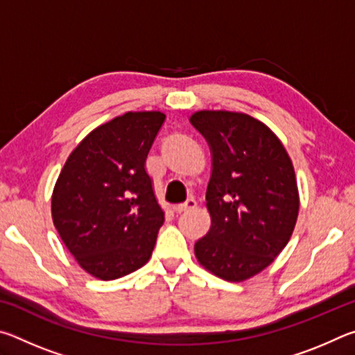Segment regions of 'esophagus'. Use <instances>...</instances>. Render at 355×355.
Segmentation results:
<instances>
[{
  "mask_svg": "<svg viewBox=\"0 0 355 355\" xmlns=\"http://www.w3.org/2000/svg\"><path fill=\"white\" fill-rule=\"evenodd\" d=\"M197 205V202L194 199H188L184 203H178V205L173 208L177 213H184V211H191V209H194Z\"/></svg>",
  "mask_w": 355,
  "mask_h": 355,
  "instance_id": "1",
  "label": "esophagus"
}]
</instances>
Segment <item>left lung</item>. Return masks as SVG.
I'll return each mask as SVG.
<instances>
[{"label": "left lung", "mask_w": 355, "mask_h": 355, "mask_svg": "<svg viewBox=\"0 0 355 355\" xmlns=\"http://www.w3.org/2000/svg\"><path fill=\"white\" fill-rule=\"evenodd\" d=\"M189 120L211 150V227L196 257L218 277L243 282L290 241L299 213L294 167L279 137L248 114L199 111Z\"/></svg>", "instance_id": "obj_1"}]
</instances>
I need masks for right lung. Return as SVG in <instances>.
Masks as SVG:
<instances>
[{
  "instance_id": "obj_1",
  "label": "right lung",
  "mask_w": 355,
  "mask_h": 355,
  "mask_svg": "<svg viewBox=\"0 0 355 355\" xmlns=\"http://www.w3.org/2000/svg\"><path fill=\"white\" fill-rule=\"evenodd\" d=\"M166 116L127 112L91 131L65 161L53 191L59 236L80 266L101 280L148 261L164 213L146 159Z\"/></svg>"
}]
</instances>
